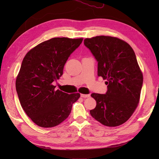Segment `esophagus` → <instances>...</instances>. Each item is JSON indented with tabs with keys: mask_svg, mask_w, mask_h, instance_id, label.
<instances>
[{
	"mask_svg": "<svg viewBox=\"0 0 159 159\" xmlns=\"http://www.w3.org/2000/svg\"><path fill=\"white\" fill-rule=\"evenodd\" d=\"M90 95H89V94H87V95H85V94H81V95H80V97H81V98H89Z\"/></svg>",
	"mask_w": 159,
	"mask_h": 159,
	"instance_id": "esophagus-1",
	"label": "esophagus"
}]
</instances>
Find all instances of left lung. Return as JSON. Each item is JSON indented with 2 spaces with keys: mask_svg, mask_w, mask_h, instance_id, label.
I'll use <instances>...</instances> for the list:
<instances>
[{
  "mask_svg": "<svg viewBox=\"0 0 159 159\" xmlns=\"http://www.w3.org/2000/svg\"><path fill=\"white\" fill-rule=\"evenodd\" d=\"M84 45L98 61V76L107 85L105 94H91L97 105L90 115L104 125H121L138 107L143 83L134 50L123 40L107 36L85 39Z\"/></svg>",
  "mask_w": 159,
  "mask_h": 159,
  "instance_id": "1",
  "label": "left lung"
}]
</instances>
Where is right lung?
<instances>
[{"label":"right lung","mask_w":159,"mask_h":159,"mask_svg":"<svg viewBox=\"0 0 159 159\" xmlns=\"http://www.w3.org/2000/svg\"><path fill=\"white\" fill-rule=\"evenodd\" d=\"M83 39L53 38L32 48L22 61L16 79L21 106L34 123L52 128L64 121L79 93L56 90L52 83L63 74L64 64Z\"/></svg>","instance_id":"1"}]
</instances>
